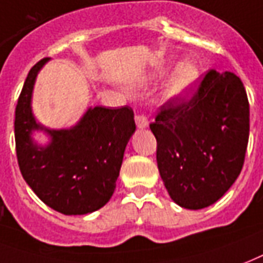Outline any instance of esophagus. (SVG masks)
<instances>
[{
	"label": "esophagus",
	"mask_w": 263,
	"mask_h": 263,
	"mask_svg": "<svg viewBox=\"0 0 263 263\" xmlns=\"http://www.w3.org/2000/svg\"><path fill=\"white\" fill-rule=\"evenodd\" d=\"M135 124L139 129H145V128L149 127V121L145 116H135Z\"/></svg>",
	"instance_id": "1"
}]
</instances>
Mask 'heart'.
I'll list each match as a JSON object with an SVG mask.
<instances>
[{
    "mask_svg": "<svg viewBox=\"0 0 263 263\" xmlns=\"http://www.w3.org/2000/svg\"><path fill=\"white\" fill-rule=\"evenodd\" d=\"M175 63V56H168L163 62H160V65L152 71L150 76L153 78L161 77L168 73ZM201 74H203V69L197 60L189 59L180 62L175 67V70L172 71L171 77L164 88V100L179 102V100L185 99L186 96H189L194 91V88L197 87V84L201 80Z\"/></svg>",
    "mask_w": 263,
    "mask_h": 263,
    "instance_id": "obj_1",
    "label": "heart"
}]
</instances>
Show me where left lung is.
<instances>
[{
    "label": "left lung",
    "mask_w": 263,
    "mask_h": 263,
    "mask_svg": "<svg viewBox=\"0 0 263 263\" xmlns=\"http://www.w3.org/2000/svg\"><path fill=\"white\" fill-rule=\"evenodd\" d=\"M157 165L179 207L201 210L230 189L243 168L250 105L241 80L211 70L186 102H167L150 124Z\"/></svg>",
    "instance_id": "8db88e82"
}]
</instances>
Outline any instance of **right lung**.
<instances>
[{
    "label": "right lung",
    "instance_id": "add662e5",
    "mask_svg": "<svg viewBox=\"0 0 263 263\" xmlns=\"http://www.w3.org/2000/svg\"><path fill=\"white\" fill-rule=\"evenodd\" d=\"M49 59L29 71L15 113L17 163L26 183L41 201L65 215H85L109 203L123 164L124 152L136 129L134 111L89 106L69 128H49L33 113L38 73ZM41 132V144L33 135Z\"/></svg>",
    "mask_w": 263,
    "mask_h": 263
}]
</instances>
